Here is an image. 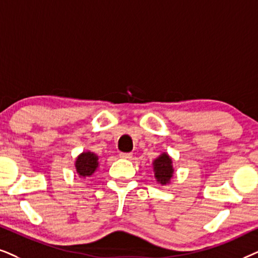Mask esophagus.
I'll list each match as a JSON object with an SVG mask.
<instances>
[{
  "mask_svg": "<svg viewBox=\"0 0 258 258\" xmlns=\"http://www.w3.org/2000/svg\"><path fill=\"white\" fill-rule=\"evenodd\" d=\"M132 153H126V152H121L120 153V158L122 159H132Z\"/></svg>",
  "mask_w": 258,
  "mask_h": 258,
  "instance_id": "esophagus-1",
  "label": "esophagus"
}]
</instances>
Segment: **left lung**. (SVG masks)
Returning a JSON list of instances; mask_svg holds the SVG:
<instances>
[{"label":"left lung","instance_id":"1","mask_svg":"<svg viewBox=\"0 0 258 258\" xmlns=\"http://www.w3.org/2000/svg\"><path fill=\"white\" fill-rule=\"evenodd\" d=\"M153 169L154 177L157 178L158 181H160L161 184L169 183L173 174V167L172 160L166 153H163L153 161Z\"/></svg>","mask_w":258,"mask_h":258}]
</instances>
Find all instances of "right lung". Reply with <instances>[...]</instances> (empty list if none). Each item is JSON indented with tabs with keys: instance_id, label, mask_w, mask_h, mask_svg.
<instances>
[{
	"instance_id": "1",
	"label": "right lung",
	"mask_w": 258,
	"mask_h": 258,
	"mask_svg": "<svg viewBox=\"0 0 258 258\" xmlns=\"http://www.w3.org/2000/svg\"><path fill=\"white\" fill-rule=\"evenodd\" d=\"M98 156L91 152H84L78 157L75 167L81 177H89L98 169Z\"/></svg>"
}]
</instances>
